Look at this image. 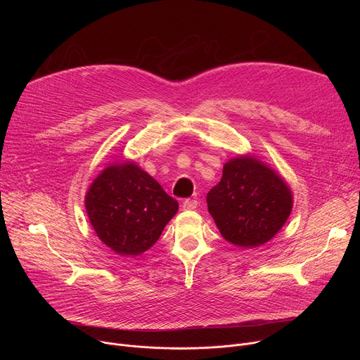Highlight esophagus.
<instances>
[{
  "label": "esophagus",
  "instance_id": "1",
  "mask_svg": "<svg viewBox=\"0 0 360 360\" xmlns=\"http://www.w3.org/2000/svg\"><path fill=\"white\" fill-rule=\"evenodd\" d=\"M184 210H195L198 207V200L195 199H185L184 203H182Z\"/></svg>",
  "mask_w": 360,
  "mask_h": 360
}]
</instances>
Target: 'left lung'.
I'll list each match as a JSON object with an SVG mask.
<instances>
[{
  "label": "left lung",
  "mask_w": 360,
  "mask_h": 360,
  "mask_svg": "<svg viewBox=\"0 0 360 360\" xmlns=\"http://www.w3.org/2000/svg\"><path fill=\"white\" fill-rule=\"evenodd\" d=\"M208 211L221 235L240 248L271 240L288 221L293 196L266 164L240 155L224 165L222 179L207 195Z\"/></svg>",
  "instance_id": "left-lung-1"
}]
</instances>
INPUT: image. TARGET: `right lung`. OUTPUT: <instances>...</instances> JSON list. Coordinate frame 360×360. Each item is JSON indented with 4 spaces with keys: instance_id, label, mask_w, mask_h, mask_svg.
<instances>
[{
    "instance_id": "right-lung-1",
    "label": "right lung",
    "mask_w": 360,
    "mask_h": 360,
    "mask_svg": "<svg viewBox=\"0 0 360 360\" xmlns=\"http://www.w3.org/2000/svg\"><path fill=\"white\" fill-rule=\"evenodd\" d=\"M85 210L96 236L122 256L155 243L178 212V202L135 162L107 167L91 184Z\"/></svg>"
}]
</instances>
